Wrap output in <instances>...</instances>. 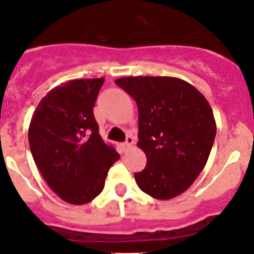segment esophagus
I'll return each instance as SVG.
<instances>
[{
	"label": "esophagus",
	"instance_id": "obj_1",
	"mask_svg": "<svg viewBox=\"0 0 254 254\" xmlns=\"http://www.w3.org/2000/svg\"><path fill=\"white\" fill-rule=\"evenodd\" d=\"M134 143H135V137L131 136V135H129V136L127 137V141L123 143V147H124L125 150H127V148L131 147V146L134 145Z\"/></svg>",
	"mask_w": 254,
	"mask_h": 254
}]
</instances>
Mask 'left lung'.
<instances>
[{"label": "left lung", "instance_id": "1", "mask_svg": "<svg viewBox=\"0 0 254 254\" xmlns=\"http://www.w3.org/2000/svg\"><path fill=\"white\" fill-rule=\"evenodd\" d=\"M139 109V141L147 163L135 181L143 193L168 200L194 183L209 158L215 135L212 109L194 86L177 77L118 78Z\"/></svg>", "mask_w": 254, "mask_h": 254}]
</instances>
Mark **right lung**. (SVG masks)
<instances>
[{"label":"right lung","mask_w":254,"mask_h":254,"mask_svg":"<svg viewBox=\"0 0 254 254\" xmlns=\"http://www.w3.org/2000/svg\"><path fill=\"white\" fill-rule=\"evenodd\" d=\"M104 78L72 79L48 92L30 120L28 139L35 165L51 190L82 205L102 193L119 153L99 135L93 115Z\"/></svg>","instance_id":"1"}]
</instances>
